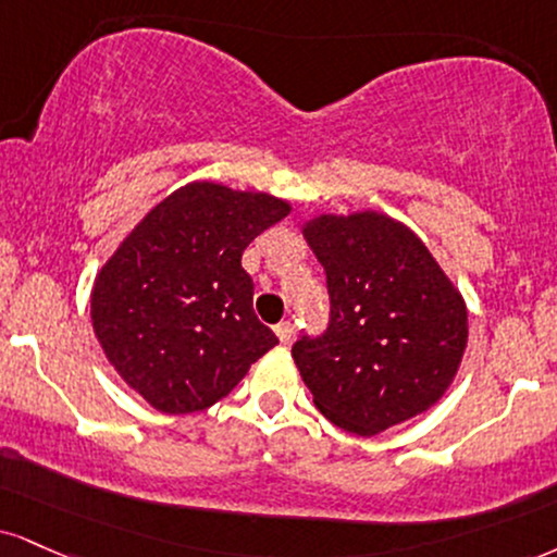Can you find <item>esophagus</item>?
Masks as SVG:
<instances>
[{"mask_svg": "<svg viewBox=\"0 0 557 557\" xmlns=\"http://www.w3.org/2000/svg\"><path fill=\"white\" fill-rule=\"evenodd\" d=\"M274 334H277V337H280V343L290 345V339H293V334H296V330H293L290 321H280V324L274 326Z\"/></svg>", "mask_w": 557, "mask_h": 557, "instance_id": "34e87169", "label": "esophagus"}]
</instances>
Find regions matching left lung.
<instances>
[{
  "label": "left lung",
  "instance_id": "obj_1",
  "mask_svg": "<svg viewBox=\"0 0 557 557\" xmlns=\"http://www.w3.org/2000/svg\"><path fill=\"white\" fill-rule=\"evenodd\" d=\"M304 236L326 272L330 326L293 345L326 420L376 435L444 397L467 347V306L425 244L384 212L319 214Z\"/></svg>",
  "mask_w": 557,
  "mask_h": 557
}]
</instances>
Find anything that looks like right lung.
<instances>
[{"label":"right lung","mask_w":557,"mask_h":557,"mask_svg":"<svg viewBox=\"0 0 557 557\" xmlns=\"http://www.w3.org/2000/svg\"><path fill=\"white\" fill-rule=\"evenodd\" d=\"M285 199L212 181L181 186L100 267L90 319L109 363L160 412L212 407L277 345L253 313L246 246Z\"/></svg>","instance_id":"add662e5"}]
</instances>
